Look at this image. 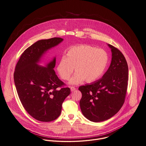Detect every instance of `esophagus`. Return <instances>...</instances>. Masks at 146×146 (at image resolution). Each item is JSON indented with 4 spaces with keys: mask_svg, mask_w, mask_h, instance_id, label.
Segmentation results:
<instances>
[{
    "mask_svg": "<svg viewBox=\"0 0 146 146\" xmlns=\"http://www.w3.org/2000/svg\"><path fill=\"white\" fill-rule=\"evenodd\" d=\"M70 89H71V92H74L76 89L74 86H71V87H70Z\"/></svg>",
    "mask_w": 146,
    "mask_h": 146,
    "instance_id": "esophagus-1",
    "label": "esophagus"
}]
</instances>
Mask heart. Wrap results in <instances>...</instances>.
Masks as SVG:
<instances>
[{"mask_svg":"<svg viewBox=\"0 0 146 146\" xmlns=\"http://www.w3.org/2000/svg\"><path fill=\"white\" fill-rule=\"evenodd\" d=\"M108 62V55L105 50L90 45H80L67 51L66 56L60 59L57 70L62 79L68 80L75 68L76 72L70 80V84L77 85L84 80L92 82L103 75Z\"/></svg>","mask_w":146,"mask_h":146,"instance_id":"b5f03b06","label":"heart"}]
</instances>
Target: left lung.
Wrapping results in <instances>:
<instances>
[{"label":"left lung","instance_id":"1","mask_svg":"<svg viewBox=\"0 0 146 146\" xmlns=\"http://www.w3.org/2000/svg\"><path fill=\"white\" fill-rule=\"evenodd\" d=\"M112 52L110 65L102 78L80 86L81 112L88 119L99 122L109 119L123 106L126 96L128 67L118 48L108 44Z\"/></svg>","mask_w":146,"mask_h":146}]
</instances>
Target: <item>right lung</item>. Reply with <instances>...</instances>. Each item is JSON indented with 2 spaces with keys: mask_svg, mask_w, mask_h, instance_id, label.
I'll use <instances>...</instances> for the list:
<instances>
[{
  "mask_svg": "<svg viewBox=\"0 0 146 146\" xmlns=\"http://www.w3.org/2000/svg\"><path fill=\"white\" fill-rule=\"evenodd\" d=\"M63 40L59 37L38 40L21 54L14 72V80L20 101L33 118L44 122L56 119L62 104L71 93L64 88L53 68L56 58L47 67L37 65L42 54Z\"/></svg>",
  "mask_w": 146,
  "mask_h": 146,
  "instance_id": "add662e5",
  "label": "right lung"
}]
</instances>
